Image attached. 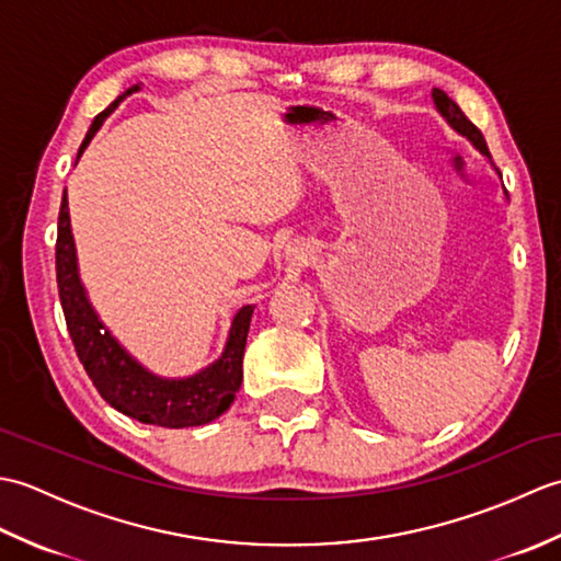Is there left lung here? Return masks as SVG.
<instances>
[{"label": "left lung", "instance_id": "8db88e82", "mask_svg": "<svg viewBox=\"0 0 561 561\" xmlns=\"http://www.w3.org/2000/svg\"><path fill=\"white\" fill-rule=\"evenodd\" d=\"M432 99H434V105L436 111L446 117V123L456 129V133H460L462 137H468L474 147H478L484 157H490V149H486V141L482 137V133L478 127H474L468 117H465V113L458 108V103L453 101L446 91L440 89H434L432 91Z\"/></svg>", "mask_w": 561, "mask_h": 561}]
</instances>
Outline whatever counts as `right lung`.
I'll list each match as a JSON object with an SVG mask.
<instances>
[{
    "label": "right lung",
    "mask_w": 561,
    "mask_h": 561,
    "mask_svg": "<svg viewBox=\"0 0 561 561\" xmlns=\"http://www.w3.org/2000/svg\"><path fill=\"white\" fill-rule=\"evenodd\" d=\"M137 89L139 87L127 89L123 96H117V101H113L108 108L96 115V121L91 123L87 137L81 141L79 157L89 147L91 137L99 133L105 117L115 111V105ZM55 265L59 304H62L69 337L75 342L79 362L87 368L93 386H96L101 398L111 408L133 416L137 422L165 428L209 424L231 408L243 380V352L255 306H243L233 316L226 350L211 366L202 368L199 374L190 378H161L137 364L117 344L111 332L103 328L96 311L91 308L77 270V250L69 226L67 195L62 197V205H59Z\"/></svg>",
    "instance_id": "obj_1"
}]
</instances>
